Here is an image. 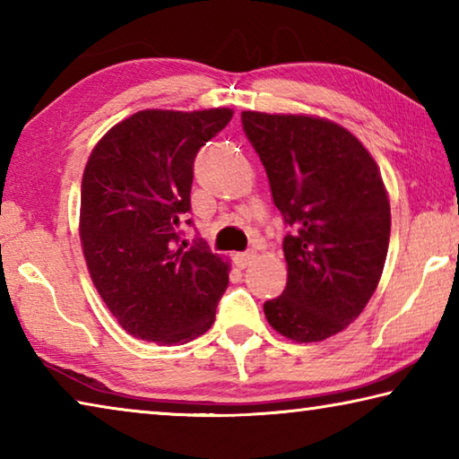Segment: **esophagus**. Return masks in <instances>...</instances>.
<instances>
[{"label": "esophagus", "mask_w": 459, "mask_h": 459, "mask_svg": "<svg viewBox=\"0 0 459 459\" xmlns=\"http://www.w3.org/2000/svg\"><path fill=\"white\" fill-rule=\"evenodd\" d=\"M255 259H257V255H255V251H245V253H237L235 255V263H237L240 269H247Z\"/></svg>", "instance_id": "34e87169"}]
</instances>
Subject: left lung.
<instances>
[{
    "mask_svg": "<svg viewBox=\"0 0 459 459\" xmlns=\"http://www.w3.org/2000/svg\"><path fill=\"white\" fill-rule=\"evenodd\" d=\"M283 222L287 285L265 301L271 328L322 342L348 328L383 275L391 204L370 152L346 127L316 115L243 111Z\"/></svg>",
    "mask_w": 459,
    "mask_h": 459,
    "instance_id": "left-lung-1",
    "label": "left lung"
}]
</instances>
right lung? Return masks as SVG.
Returning a JSON list of instances; mask_svg holds the SVG:
<instances>
[{
	"label": "right lung",
	"mask_w": 459,
	"mask_h": 459,
	"mask_svg": "<svg viewBox=\"0 0 459 459\" xmlns=\"http://www.w3.org/2000/svg\"><path fill=\"white\" fill-rule=\"evenodd\" d=\"M232 108H145L92 147L79 235L92 285L131 336L186 344L211 328L230 265L204 243L180 245L194 158ZM190 224V221H188Z\"/></svg>",
	"instance_id": "1"
}]
</instances>
